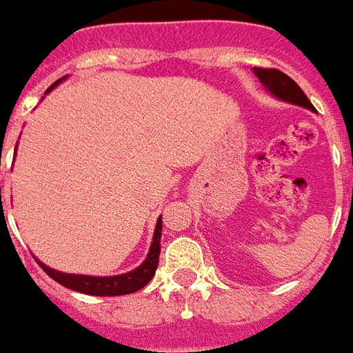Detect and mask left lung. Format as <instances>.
Here are the masks:
<instances>
[{"instance_id": "1", "label": "left lung", "mask_w": 353, "mask_h": 353, "mask_svg": "<svg viewBox=\"0 0 353 353\" xmlns=\"http://www.w3.org/2000/svg\"><path fill=\"white\" fill-rule=\"evenodd\" d=\"M254 74L259 78V81L263 83V87L272 94L274 97H277L279 101H284V103L296 104V106H302V108H307L311 112H316L314 106L311 104V101L307 99L302 88L290 78L284 72L277 69H261V67H254Z\"/></svg>"}]
</instances>
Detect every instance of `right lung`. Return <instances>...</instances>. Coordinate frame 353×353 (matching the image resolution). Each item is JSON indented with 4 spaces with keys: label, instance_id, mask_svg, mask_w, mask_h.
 I'll list each match as a JSON object with an SVG mask.
<instances>
[{
    "label": "right lung",
    "instance_id": "obj_1",
    "mask_svg": "<svg viewBox=\"0 0 353 353\" xmlns=\"http://www.w3.org/2000/svg\"><path fill=\"white\" fill-rule=\"evenodd\" d=\"M63 79H58L54 81L51 87L46 90V94L57 88L58 85L62 83ZM17 151V147H15ZM161 216L156 222L154 236H152V243L151 249H149V254L143 259V263L140 266H137L134 270L128 272V274L121 275H110V277H96V275H79V274H65V272H58V270L51 268V266L44 265L42 261H39L35 257V261L39 263L42 270L51 279H54L58 284L69 288L72 291H79V293H85V295H96V296H119V295H130V293H134V291L142 290L145 284H149L152 277L156 274V268H158L159 261V250H161Z\"/></svg>",
    "mask_w": 353,
    "mask_h": 353
}]
</instances>
